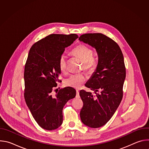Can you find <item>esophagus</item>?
<instances>
[{
	"instance_id": "obj_1",
	"label": "esophagus",
	"mask_w": 149,
	"mask_h": 149,
	"mask_svg": "<svg viewBox=\"0 0 149 149\" xmlns=\"http://www.w3.org/2000/svg\"><path fill=\"white\" fill-rule=\"evenodd\" d=\"M77 94H76V98H79V91L77 90Z\"/></svg>"
}]
</instances>
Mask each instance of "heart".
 Returning <instances> with one entry per match:
<instances>
[{
  "mask_svg": "<svg viewBox=\"0 0 149 149\" xmlns=\"http://www.w3.org/2000/svg\"><path fill=\"white\" fill-rule=\"evenodd\" d=\"M71 53L82 61L83 68L85 70L91 71L97 67L98 60L97 57L93 55V50L91 48L83 44H79L72 50ZM67 63V56L65 54H62L58 60L59 68L62 72L66 71ZM86 80L87 76L85 74H74L67 78L65 80L64 84L68 87L79 88Z\"/></svg>",
  "mask_w": 149,
  "mask_h": 149,
  "instance_id": "1",
  "label": "heart"
}]
</instances>
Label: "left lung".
I'll return each instance as SVG.
<instances>
[{
    "instance_id": "8db88e82",
    "label": "left lung",
    "mask_w": 149,
    "mask_h": 149,
    "mask_svg": "<svg viewBox=\"0 0 149 149\" xmlns=\"http://www.w3.org/2000/svg\"><path fill=\"white\" fill-rule=\"evenodd\" d=\"M79 40L94 48L98 55L96 70L85 85L95 95L85 90L79 92L83 101L82 122L91 128H98L110 120L121 101L125 78L124 57L118 45L104 34H83Z\"/></svg>"
}]
</instances>
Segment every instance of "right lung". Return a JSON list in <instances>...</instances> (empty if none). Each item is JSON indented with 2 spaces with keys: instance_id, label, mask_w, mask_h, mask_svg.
I'll use <instances>...</instances> for the list:
<instances>
[{
  "instance_id": "add662e5",
  "label": "right lung",
  "mask_w": 149,
  "mask_h": 149,
  "mask_svg": "<svg viewBox=\"0 0 149 149\" xmlns=\"http://www.w3.org/2000/svg\"><path fill=\"white\" fill-rule=\"evenodd\" d=\"M78 38L76 34H51L35 43L30 49L24 71V97L36 123L42 129L52 130L62 123V110L65 104L76 95L70 87L54 95L53 88L61 71L60 55Z\"/></svg>"
}]
</instances>
